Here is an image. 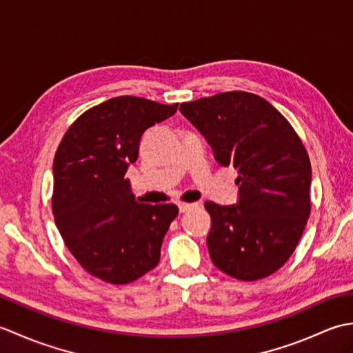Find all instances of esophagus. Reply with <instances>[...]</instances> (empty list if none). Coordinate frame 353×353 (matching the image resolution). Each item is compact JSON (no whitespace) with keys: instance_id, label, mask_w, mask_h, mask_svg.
Wrapping results in <instances>:
<instances>
[{"instance_id":"1","label":"esophagus","mask_w":353,"mask_h":353,"mask_svg":"<svg viewBox=\"0 0 353 353\" xmlns=\"http://www.w3.org/2000/svg\"><path fill=\"white\" fill-rule=\"evenodd\" d=\"M194 206H196V203H179V211L181 212H186V211H190V209H192Z\"/></svg>"}]
</instances>
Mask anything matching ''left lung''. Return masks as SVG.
<instances>
[{
	"label": "left lung",
	"instance_id": "left-lung-1",
	"mask_svg": "<svg viewBox=\"0 0 353 353\" xmlns=\"http://www.w3.org/2000/svg\"><path fill=\"white\" fill-rule=\"evenodd\" d=\"M179 110L211 144L223 167L238 171L235 206L206 201L214 265L252 282L276 273L301 241L311 214V162L279 110L256 94L220 92Z\"/></svg>",
	"mask_w": 353,
	"mask_h": 353
}]
</instances>
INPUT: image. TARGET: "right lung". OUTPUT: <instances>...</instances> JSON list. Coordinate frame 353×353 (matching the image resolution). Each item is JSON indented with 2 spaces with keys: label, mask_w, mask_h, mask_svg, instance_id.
I'll return each mask as SVG.
<instances>
[{
  "label": "right lung",
  "mask_w": 353,
  "mask_h": 353,
  "mask_svg": "<svg viewBox=\"0 0 353 353\" xmlns=\"http://www.w3.org/2000/svg\"><path fill=\"white\" fill-rule=\"evenodd\" d=\"M161 104L121 95L83 112L66 130L52 163V215L65 245L89 274L123 285L161 259L176 205L139 203L124 174L148 127L174 115Z\"/></svg>",
  "instance_id": "1"
}]
</instances>
